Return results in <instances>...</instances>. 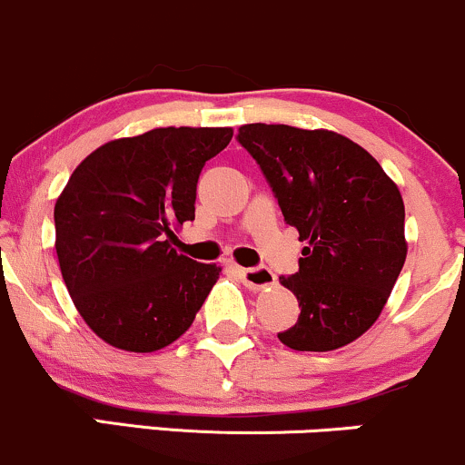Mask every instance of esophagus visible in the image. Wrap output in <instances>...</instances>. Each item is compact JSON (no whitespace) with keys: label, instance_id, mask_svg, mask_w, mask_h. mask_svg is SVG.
<instances>
[{"label":"esophagus","instance_id":"esophagus-1","mask_svg":"<svg viewBox=\"0 0 465 465\" xmlns=\"http://www.w3.org/2000/svg\"><path fill=\"white\" fill-rule=\"evenodd\" d=\"M237 270L239 279L252 290H261V288H268V285L274 283V272L265 265H257V268H234Z\"/></svg>","mask_w":465,"mask_h":465}]
</instances>
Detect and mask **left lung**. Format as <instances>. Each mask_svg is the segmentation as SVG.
Instances as JSON below:
<instances>
[{
    "label": "left lung",
    "instance_id": "1",
    "mask_svg": "<svg viewBox=\"0 0 465 465\" xmlns=\"http://www.w3.org/2000/svg\"><path fill=\"white\" fill-rule=\"evenodd\" d=\"M237 143L307 242L299 272L281 276L301 316L279 341L296 351L349 345L378 321L404 265L398 186L371 153L325 129L254 123L239 129Z\"/></svg>",
    "mask_w": 465,
    "mask_h": 465
}]
</instances>
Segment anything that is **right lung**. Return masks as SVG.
I'll use <instances>...</instances> for the list:
<instances>
[{
	"instance_id": "add662e5",
	"label": "right lung",
	"mask_w": 465,
	"mask_h": 465,
	"mask_svg": "<svg viewBox=\"0 0 465 465\" xmlns=\"http://www.w3.org/2000/svg\"><path fill=\"white\" fill-rule=\"evenodd\" d=\"M228 127H166L98 147L56 200V257L78 314L124 351L177 341L222 268L177 254L175 226L195 219L202 169Z\"/></svg>"
}]
</instances>
